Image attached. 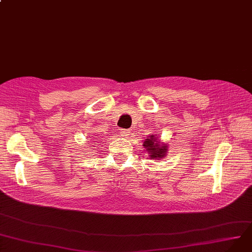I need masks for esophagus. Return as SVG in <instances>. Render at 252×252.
<instances>
[{"mask_svg":"<svg viewBox=\"0 0 252 252\" xmlns=\"http://www.w3.org/2000/svg\"><path fill=\"white\" fill-rule=\"evenodd\" d=\"M129 135H130V130H128V129H122L121 130V136H123L125 138H128Z\"/></svg>","mask_w":252,"mask_h":252,"instance_id":"1","label":"esophagus"}]
</instances>
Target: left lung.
I'll return each instance as SVG.
<instances>
[{"instance_id":"left-lung-1","label":"left lung","mask_w":252,"mask_h":252,"mask_svg":"<svg viewBox=\"0 0 252 252\" xmlns=\"http://www.w3.org/2000/svg\"><path fill=\"white\" fill-rule=\"evenodd\" d=\"M143 147L149 154L151 159L160 160L164 157H167L168 145L167 143L160 142V138L158 137V135H150L143 142Z\"/></svg>"}]
</instances>
